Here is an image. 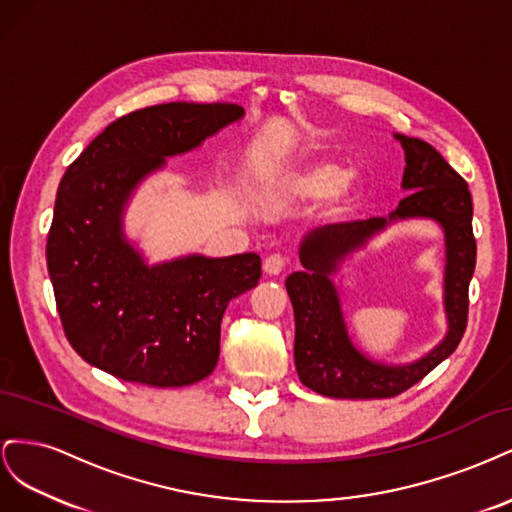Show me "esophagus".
Returning <instances> with one entry per match:
<instances>
[{"instance_id": "esophagus-1", "label": "esophagus", "mask_w": 512, "mask_h": 512, "mask_svg": "<svg viewBox=\"0 0 512 512\" xmlns=\"http://www.w3.org/2000/svg\"><path fill=\"white\" fill-rule=\"evenodd\" d=\"M286 267V258L280 256V254H271L269 258H265V262H262V271H265L267 275H280Z\"/></svg>"}]
</instances>
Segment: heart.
<instances>
[{
    "mask_svg": "<svg viewBox=\"0 0 512 512\" xmlns=\"http://www.w3.org/2000/svg\"><path fill=\"white\" fill-rule=\"evenodd\" d=\"M284 190L301 198L322 196L324 211L337 215L348 211L363 196V179L359 170H342L335 162L316 160L288 175Z\"/></svg>",
    "mask_w": 512,
    "mask_h": 512,
    "instance_id": "heart-1",
    "label": "heart"
}]
</instances>
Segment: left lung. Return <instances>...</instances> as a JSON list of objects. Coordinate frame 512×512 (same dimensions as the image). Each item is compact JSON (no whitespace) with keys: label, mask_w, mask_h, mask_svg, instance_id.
<instances>
[{"label":"left lung","mask_w":512,"mask_h":512,"mask_svg":"<svg viewBox=\"0 0 512 512\" xmlns=\"http://www.w3.org/2000/svg\"><path fill=\"white\" fill-rule=\"evenodd\" d=\"M406 151L399 200L389 218L320 226L301 241L303 271L286 280L294 309V365L301 382L324 397L384 399L408 391L459 346L468 324V286L476 267L472 232V196L468 183L440 153L421 138L395 134ZM429 217L445 230V311L449 331L443 342L421 360L406 366L371 362L352 344L330 280L338 265L386 225L397 219Z\"/></svg>","instance_id":"obj_1"}]
</instances>
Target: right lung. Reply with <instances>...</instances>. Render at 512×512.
Returning <instances> with one entry per match:
<instances>
[{
  "label": "right lung",
  "instance_id": "obj_1",
  "mask_svg": "<svg viewBox=\"0 0 512 512\" xmlns=\"http://www.w3.org/2000/svg\"><path fill=\"white\" fill-rule=\"evenodd\" d=\"M243 117L237 104L168 102L123 115L61 177L46 267L79 356L147 386H188L218 365L228 303L260 280V256L200 254L147 265L123 232L136 185L170 156Z\"/></svg>",
  "mask_w": 512,
  "mask_h": 512
}]
</instances>
